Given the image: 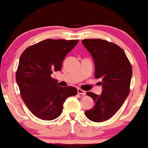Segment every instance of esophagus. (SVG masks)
Here are the masks:
<instances>
[{
  "label": "esophagus",
  "instance_id": "esophagus-1",
  "mask_svg": "<svg viewBox=\"0 0 148 148\" xmlns=\"http://www.w3.org/2000/svg\"><path fill=\"white\" fill-rule=\"evenodd\" d=\"M77 93L79 94V95H85V94H86V92H85V91H84V90H81V89L78 88L77 89Z\"/></svg>",
  "mask_w": 148,
  "mask_h": 148
}]
</instances>
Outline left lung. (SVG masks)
I'll return each instance as SVG.
<instances>
[{
	"label": "left lung",
	"mask_w": 148,
	"mask_h": 148,
	"mask_svg": "<svg viewBox=\"0 0 148 148\" xmlns=\"http://www.w3.org/2000/svg\"><path fill=\"white\" fill-rule=\"evenodd\" d=\"M82 43L92 56L95 77L102 87L101 95L87 92L95 104L85 115L92 121L102 122L118 112L129 95L131 65L124 51L114 43L100 39H85Z\"/></svg>",
	"instance_id": "8db88e82"
}]
</instances>
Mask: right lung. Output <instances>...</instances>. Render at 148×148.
<instances>
[{"label": "right lung", "mask_w": 148, "mask_h": 148, "mask_svg": "<svg viewBox=\"0 0 148 148\" xmlns=\"http://www.w3.org/2000/svg\"><path fill=\"white\" fill-rule=\"evenodd\" d=\"M77 43L78 40L48 39L27 47L22 53L15 78L22 99L37 118H58L66 99L77 94L74 87L58 86L51 75L61 71L63 59Z\"/></svg>", "instance_id": "obj_1"}]
</instances>
